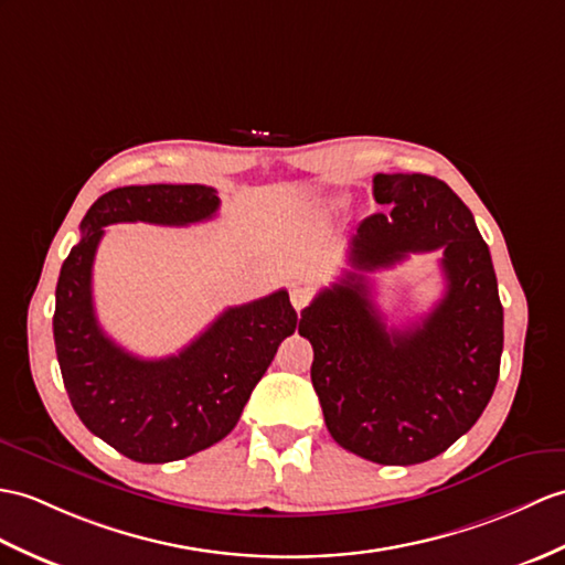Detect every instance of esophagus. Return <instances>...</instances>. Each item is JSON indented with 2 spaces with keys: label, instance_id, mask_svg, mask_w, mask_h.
<instances>
[{
  "label": "esophagus",
  "instance_id": "1",
  "mask_svg": "<svg viewBox=\"0 0 565 565\" xmlns=\"http://www.w3.org/2000/svg\"><path fill=\"white\" fill-rule=\"evenodd\" d=\"M291 303H294V308H296L298 312L303 310V308L310 303V291H308V288L294 286V288H291Z\"/></svg>",
  "mask_w": 565,
  "mask_h": 565
}]
</instances>
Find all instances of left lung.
I'll return each instance as SVG.
<instances>
[{"label": "left lung", "instance_id": "8db88e82", "mask_svg": "<svg viewBox=\"0 0 565 565\" xmlns=\"http://www.w3.org/2000/svg\"><path fill=\"white\" fill-rule=\"evenodd\" d=\"M377 204L351 238L342 281L312 298L298 332L312 344V387L327 430L377 465L433 460L477 424L503 353V306L489 245L443 180L377 173ZM443 249L446 296L418 326L387 331L364 274L409 252Z\"/></svg>", "mask_w": 565, "mask_h": 565}]
</instances>
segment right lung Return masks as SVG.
I'll use <instances>...</instances> for the list:
<instances>
[{
  "instance_id": "add662e5",
  "label": "right lung",
  "mask_w": 565,
  "mask_h": 565,
  "mask_svg": "<svg viewBox=\"0 0 565 565\" xmlns=\"http://www.w3.org/2000/svg\"><path fill=\"white\" fill-rule=\"evenodd\" d=\"M218 204L206 185L105 192L60 269L52 334L70 402L94 436L135 462L182 460L226 438L279 344L296 332L286 288L223 310L175 356L139 359L100 330L90 274L103 228L135 221L190 226L216 216Z\"/></svg>"
}]
</instances>
